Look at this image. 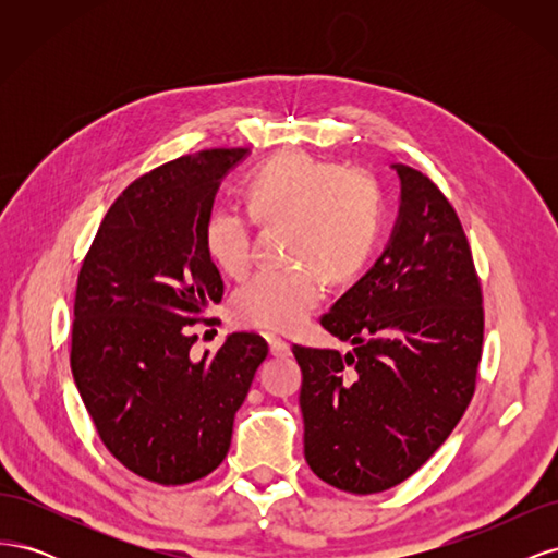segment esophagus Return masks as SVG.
<instances>
[{
    "label": "esophagus",
    "instance_id": "34e87169",
    "mask_svg": "<svg viewBox=\"0 0 558 558\" xmlns=\"http://www.w3.org/2000/svg\"><path fill=\"white\" fill-rule=\"evenodd\" d=\"M267 344H269V353H272V356H291V344L279 340V337H269Z\"/></svg>",
    "mask_w": 558,
    "mask_h": 558
}]
</instances>
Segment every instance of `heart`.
<instances>
[{
    "label": "heart",
    "mask_w": 558,
    "mask_h": 558,
    "mask_svg": "<svg viewBox=\"0 0 558 558\" xmlns=\"http://www.w3.org/2000/svg\"><path fill=\"white\" fill-rule=\"evenodd\" d=\"M253 218L291 221V267H267L234 298L240 324L269 332H295L324 298L328 279H347L365 265L381 226V191L373 174L307 154H283L263 165L246 185ZM253 218L218 207L205 226L211 260L242 277L253 258Z\"/></svg>",
    "instance_id": "1"
}]
</instances>
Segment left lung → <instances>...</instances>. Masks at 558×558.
<instances>
[{"label": "left lung", "instance_id": "left-lung-1", "mask_svg": "<svg viewBox=\"0 0 558 558\" xmlns=\"http://www.w3.org/2000/svg\"><path fill=\"white\" fill-rule=\"evenodd\" d=\"M393 170L391 238L320 318L353 349L293 347L305 459L316 477L361 496L404 482L440 449L482 359V291L459 216L426 174Z\"/></svg>", "mask_w": 558, "mask_h": 558}]
</instances>
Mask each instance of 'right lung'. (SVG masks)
<instances>
[{
	"label": "right lung",
	"mask_w": 558,
	"mask_h": 558,
	"mask_svg": "<svg viewBox=\"0 0 558 558\" xmlns=\"http://www.w3.org/2000/svg\"><path fill=\"white\" fill-rule=\"evenodd\" d=\"M248 156L214 148L130 183L78 272L72 373L107 449L165 486L207 477L267 356L260 335L232 332L195 361L191 326L218 305L223 279L205 244L218 185Z\"/></svg>",
	"instance_id": "add662e5"
}]
</instances>
